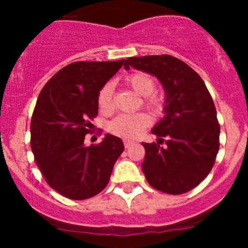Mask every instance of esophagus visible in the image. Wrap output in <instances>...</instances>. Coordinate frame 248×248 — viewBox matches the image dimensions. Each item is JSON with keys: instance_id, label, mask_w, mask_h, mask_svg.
Instances as JSON below:
<instances>
[{"instance_id": "34e87169", "label": "esophagus", "mask_w": 248, "mask_h": 248, "mask_svg": "<svg viewBox=\"0 0 248 248\" xmlns=\"http://www.w3.org/2000/svg\"><path fill=\"white\" fill-rule=\"evenodd\" d=\"M133 144H134V141H133V140H124V146H125V148H129V146H131L133 145Z\"/></svg>"}]
</instances>
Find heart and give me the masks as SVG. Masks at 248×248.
I'll list each match as a JSON object with an SVG mask.
<instances>
[{"instance_id": "obj_1", "label": "heart", "mask_w": 248, "mask_h": 248, "mask_svg": "<svg viewBox=\"0 0 248 248\" xmlns=\"http://www.w3.org/2000/svg\"><path fill=\"white\" fill-rule=\"evenodd\" d=\"M126 84L138 95L145 97V104L155 107L157 99L151 94L155 89V82L150 76L145 73H133L126 77ZM113 84L107 83L98 93V105L103 111H110L113 108ZM150 124V118L144 113L120 114L109 123V130L113 134L122 138H137L145 130Z\"/></svg>"}]
</instances>
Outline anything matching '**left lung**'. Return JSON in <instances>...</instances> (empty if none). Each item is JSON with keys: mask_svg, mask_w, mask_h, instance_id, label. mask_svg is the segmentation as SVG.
I'll return each instance as SVG.
<instances>
[{"mask_svg": "<svg viewBox=\"0 0 248 248\" xmlns=\"http://www.w3.org/2000/svg\"><path fill=\"white\" fill-rule=\"evenodd\" d=\"M154 76L165 92L164 118L151 133L159 144L141 143L145 157L141 169L154 189L165 194L190 191L214 166L220 143L216 108L205 83L185 62L172 56L130 57L124 68Z\"/></svg>", "mask_w": 248, "mask_h": 248, "instance_id": "1", "label": "left lung"}]
</instances>
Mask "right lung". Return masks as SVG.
Returning a JSON list of instances; mask_svg holds the SVG:
<instances>
[{"instance_id": "right-lung-1", "label": "right lung", "mask_w": 248, "mask_h": 248, "mask_svg": "<svg viewBox=\"0 0 248 248\" xmlns=\"http://www.w3.org/2000/svg\"><path fill=\"white\" fill-rule=\"evenodd\" d=\"M114 62H74L57 72L43 87L31 120V148L48 185L72 200L99 194L124 151L122 139L107 134L85 146L98 114V93L122 68Z\"/></svg>"}]
</instances>
